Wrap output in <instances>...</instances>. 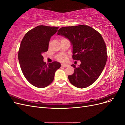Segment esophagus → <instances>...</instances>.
<instances>
[{
    "instance_id": "34e87169",
    "label": "esophagus",
    "mask_w": 125,
    "mask_h": 125,
    "mask_svg": "<svg viewBox=\"0 0 125 125\" xmlns=\"http://www.w3.org/2000/svg\"><path fill=\"white\" fill-rule=\"evenodd\" d=\"M69 65L68 64H65V63H62V66L63 67H67Z\"/></svg>"
}]
</instances>
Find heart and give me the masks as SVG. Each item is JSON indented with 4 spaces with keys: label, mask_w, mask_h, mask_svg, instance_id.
Listing matches in <instances>:
<instances>
[{
    "label": "heart",
    "mask_w": 125,
    "mask_h": 125,
    "mask_svg": "<svg viewBox=\"0 0 125 125\" xmlns=\"http://www.w3.org/2000/svg\"><path fill=\"white\" fill-rule=\"evenodd\" d=\"M57 59L60 62H63L66 59V56L63 55H60L57 57Z\"/></svg>",
    "instance_id": "b5f03b06"
}]
</instances>
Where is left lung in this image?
<instances>
[{
    "mask_svg": "<svg viewBox=\"0 0 125 125\" xmlns=\"http://www.w3.org/2000/svg\"><path fill=\"white\" fill-rule=\"evenodd\" d=\"M57 34L68 39L73 46V58L81 64L68 75L71 83L78 88H86L95 82L103 70L107 61L106 47L102 35L86 25L66 26Z\"/></svg>",
    "mask_w": 125,
    "mask_h": 125,
    "instance_id": "1",
    "label": "left lung"
}]
</instances>
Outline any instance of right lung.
Listing matches in <instances>:
<instances>
[{
  "mask_svg": "<svg viewBox=\"0 0 125 125\" xmlns=\"http://www.w3.org/2000/svg\"><path fill=\"white\" fill-rule=\"evenodd\" d=\"M55 26L39 25L25 34L20 44L18 59L25 78L37 88H45L54 80L56 71L61 66L58 62L47 64L42 54L48 50L49 42L57 31Z\"/></svg>",
  "mask_w": 125,
  "mask_h": 125,
  "instance_id": "add662e5",
  "label": "right lung"
}]
</instances>
